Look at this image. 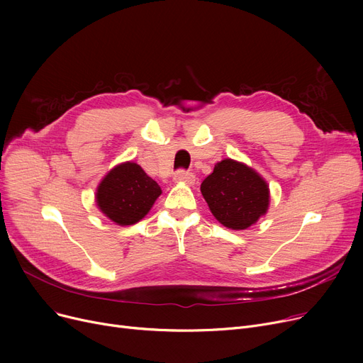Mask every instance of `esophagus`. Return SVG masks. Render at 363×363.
Here are the masks:
<instances>
[{"mask_svg":"<svg viewBox=\"0 0 363 363\" xmlns=\"http://www.w3.org/2000/svg\"><path fill=\"white\" fill-rule=\"evenodd\" d=\"M175 182H182L186 185H193L196 181V177L191 174V172H185V170H178L174 175Z\"/></svg>","mask_w":363,"mask_h":363,"instance_id":"esophagus-1","label":"esophagus"}]
</instances>
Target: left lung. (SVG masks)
Here are the masks:
<instances>
[{
    "instance_id": "left-lung-1",
    "label": "left lung",
    "mask_w": 363,
    "mask_h": 363,
    "mask_svg": "<svg viewBox=\"0 0 363 363\" xmlns=\"http://www.w3.org/2000/svg\"><path fill=\"white\" fill-rule=\"evenodd\" d=\"M200 189L215 219L228 230H247L268 213L269 185L242 162H218Z\"/></svg>"
}]
</instances>
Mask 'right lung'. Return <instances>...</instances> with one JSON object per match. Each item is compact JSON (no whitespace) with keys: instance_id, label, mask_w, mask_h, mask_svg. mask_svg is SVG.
Segmentation results:
<instances>
[{"instance_id":"obj_1","label":"right lung","mask_w":363,"mask_h":363,"mask_svg":"<svg viewBox=\"0 0 363 363\" xmlns=\"http://www.w3.org/2000/svg\"><path fill=\"white\" fill-rule=\"evenodd\" d=\"M160 194L159 184L140 164L123 162L110 169L100 181L95 203L107 219L128 226L145 218Z\"/></svg>"}]
</instances>
